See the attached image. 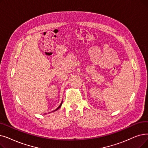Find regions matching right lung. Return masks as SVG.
Here are the masks:
<instances>
[{
  "instance_id": "1",
  "label": "right lung",
  "mask_w": 148,
  "mask_h": 148,
  "mask_svg": "<svg viewBox=\"0 0 148 148\" xmlns=\"http://www.w3.org/2000/svg\"><path fill=\"white\" fill-rule=\"evenodd\" d=\"M62 103H63V101H62V103H60V105H59V107H58V108H57V109H56V110H54V111H57V110H58V109H59V108H60V107H61V106H62Z\"/></svg>"
}]
</instances>
